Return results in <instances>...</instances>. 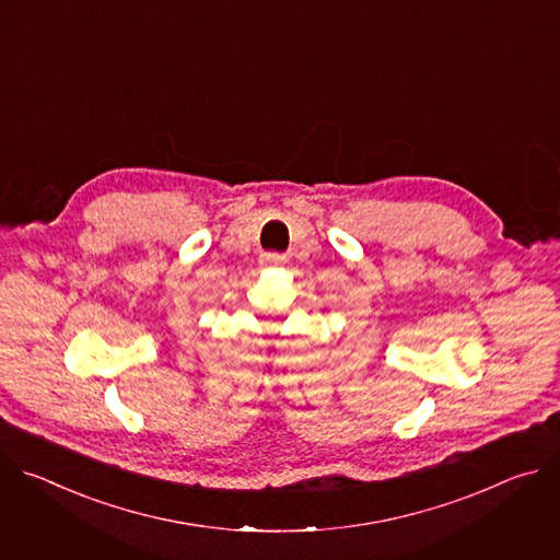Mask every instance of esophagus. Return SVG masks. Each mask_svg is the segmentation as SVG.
I'll use <instances>...</instances> for the list:
<instances>
[{"mask_svg": "<svg viewBox=\"0 0 560 560\" xmlns=\"http://www.w3.org/2000/svg\"><path fill=\"white\" fill-rule=\"evenodd\" d=\"M285 264V257L283 255H277V253H266L261 255V266L264 268H277V266H283Z\"/></svg>", "mask_w": 560, "mask_h": 560, "instance_id": "esophagus-1", "label": "esophagus"}]
</instances>
